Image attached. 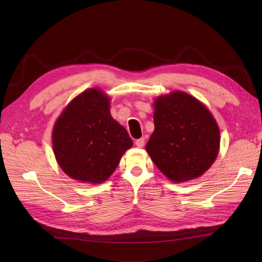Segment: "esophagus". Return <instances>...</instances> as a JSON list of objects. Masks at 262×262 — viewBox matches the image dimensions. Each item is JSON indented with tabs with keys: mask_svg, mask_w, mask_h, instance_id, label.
Here are the masks:
<instances>
[{
	"mask_svg": "<svg viewBox=\"0 0 262 262\" xmlns=\"http://www.w3.org/2000/svg\"><path fill=\"white\" fill-rule=\"evenodd\" d=\"M144 143H145V140H144L143 138L138 139V140L136 141V145H137L138 147H143V146H144Z\"/></svg>",
	"mask_w": 262,
	"mask_h": 262,
	"instance_id": "obj_1",
	"label": "esophagus"
}]
</instances>
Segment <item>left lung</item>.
<instances>
[{"mask_svg":"<svg viewBox=\"0 0 262 262\" xmlns=\"http://www.w3.org/2000/svg\"><path fill=\"white\" fill-rule=\"evenodd\" d=\"M154 125L146 150L173 182L201 176L215 161L220 130L213 116L194 97L172 92L155 100Z\"/></svg>","mask_w":262,"mask_h":262,"instance_id":"1","label":"left lung"}]
</instances>
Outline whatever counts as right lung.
Instances as JSON below:
<instances>
[{
    "label": "right lung",
    "mask_w": 262,
    "mask_h": 262,
    "mask_svg": "<svg viewBox=\"0 0 262 262\" xmlns=\"http://www.w3.org/2000/svg\"><path fill=\"white\" fill-rule=\"evenodd\" d=\"M52 144L57 162L67 175L100 184L115 171L133 142L110 115L109 98L99 90L91 89L63 110L54 124Z\"/></svg>",
    "instance_id": "1"
}]
</instances>
